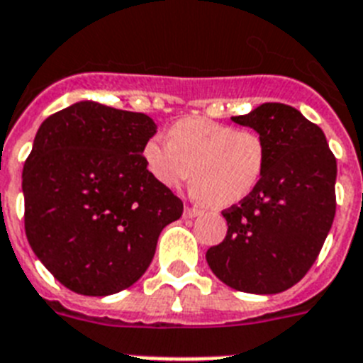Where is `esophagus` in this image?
<instances>
[{
    "mask_svg": "<svg viewBox=\"0 0 363 363\" xmlns=\"http://www.w3.org/2000/svg\"><path fill=\"white\" fill-rule=\"evenodd\" d=\"M199 214H201V210H197V208H191V206H186V208H184V218L186 219L197 218Z\"/></svg>",
    "mask_w": 363,
    "mask_h": 363,
    "instance_id": "obj_1",
    "label": "esophagus"
}]
</instances>
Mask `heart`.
Returning <instances> with one entry per match:
<instances>
[{
  "instance_id": "b5f03b06",
  "label": "heart",
  "mask_w": 363,
  "mask_h": 363,
  "mask_svg": "<svg viewBox=\"0 0 363 363\" xmlns=\"http://www.w3.org/2000/svg\"><path fill=\"white\" fill-rule=\"evenodd\" d=\"M167 138L153 136L142 147L145 172L166 190L191 175V196L228 206L245 199L264 175L266 142L255 130L190 116L175 121Z\"/></svg>"
}]
</instances>
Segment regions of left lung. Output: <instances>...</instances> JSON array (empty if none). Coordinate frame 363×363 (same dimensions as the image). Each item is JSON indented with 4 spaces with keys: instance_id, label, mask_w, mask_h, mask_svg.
I'll use <instances>...</instances> for the list:
<instances>
[{
    "instance_id": "1",
    "label": "left lung",
    "mask_w": 363,
    "mask_h": 363,
    "mask_svg": "<svg viewBox=\"0 0 363 363\" xmlns=\"http://www.w3.org/2000/svg\"><path fill=\"white\" fill-rule=\"evenodd\" d=\"M234 123L266 142L257 188L223 212L227 236L206 251L223 284L273 295L297 284L318 258L336 214V158L325 133L297 108L264 103Z\"/></svg>"
}]
</instances>
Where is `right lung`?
Listing matches in <instances>:
<instances>
[{"label":"right lung","mask_w":363,"mask_h":363,"mask_svg":"<svg viewBox=\"0 0 363 363\" xmlns=\"http://www.w3.org/2000/svg\"><path fill=\"white\" fill-rule=\"evenodd\" d=\"M157 123L142 112L77 101L36 130L21 173L26 234L60 284L112 295L144 275L182 201L145 172Z\"/></svg>","instance_id":"right-lung-1"}]
</instances>
